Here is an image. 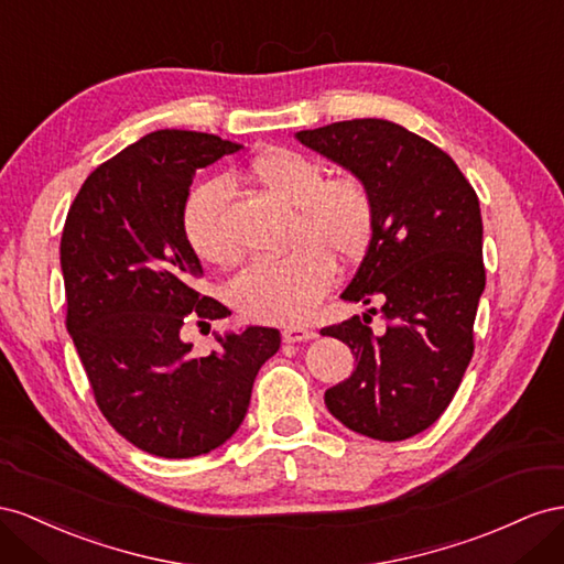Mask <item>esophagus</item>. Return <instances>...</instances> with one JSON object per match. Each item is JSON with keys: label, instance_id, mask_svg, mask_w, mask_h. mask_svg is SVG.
I'll use <instances>...</instances> for the list:
<instances>
[{"label": "esophagus", "instance_id": "1", "mask_svg": "<svg viewBox=\"0 0 564 564\" xmlns=\"http://www.w3.org/2000/svg\"><path fill=\"white\" fill-rule=\"evenodd\" d=\"M316 333L312 328H304V326H285L283 328V340L285 343H307L312 340Z\"/></svg>", "mask_w": 564, "mask_h": 564}]
</instances>
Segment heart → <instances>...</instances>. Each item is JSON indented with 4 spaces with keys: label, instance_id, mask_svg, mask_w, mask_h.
<instances>
[{
    "label": "heart",
    "instance_id": "heart-1",
    "mask_svg": "<svg viewBox=\"0 0 564 564\" xmlns=\"http://www.w3.org/2000/svg\"><path fill=\"white\" fill-rule=\"evenodd\" d=\"M250 182L293 207L288 246L279 260H257L229 283L234 307L254 321L293 324L307 318L330 288L335 267L357 262L376 229L373 193L359 176H326L316 160L291 149L269 147L248 163ZM224 186L205 182L184 205V234L203 262L229 264L236 243L224 224Z\"/></svg>",
    "mask_w": 564,
    "mask_h": 564
}]
</instances>
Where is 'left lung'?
<instances>
[{
  "mask_svg": "<svg viewBox=\"0 0 564 564\" xmlns=\"http://www.w3.org/2000/svg\"><path fill=\"white\" fill-rule=\"evenodd\" d=\"M295 137L359 176L376 203L371 246L343 300H380L388 330L373 335L368 314L321 328L357 357L354 373L326 390V406L366 437L409 440L452 404L475 351L487 281L477 193L452 155L390 120H345Z\"/></svg>",
  "mask_w": 564,
  "mask_h": 564,
  "instance_id": "1",
  "label": "left lung"
}]
</instances>
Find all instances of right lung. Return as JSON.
I'll return each mask as SVG.
<instances>
[{
  "label": "right lung",
  "mask_w": 564,
  "mask_h": 564,
  "mask_svg": "<svg viewBox=\"0 0 564 564\" xmlns=\"http://www.w3.org/2000/svg\"><path fill=\"white\" fill-rule=\"evenodd\" d=\"M215 134L158 130L96 167L61 236L66 328L106 421L137 448L191 458L227 442L252 382L281 347L276 328L217 337L198 357L184 328L231 312L196 291L203 273L184 234L196 170L236 153Z\"/></svg>",
  "instance_id": "right-lung-1"
}]
</instances>
